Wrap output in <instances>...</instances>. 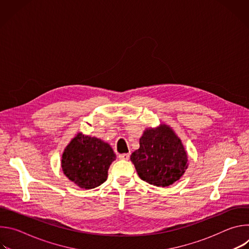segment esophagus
<instances>
[{
  "instance_id": "obj_1",
  "label": "esophagus",
  "mask_w": 249,
  "mask_h": 249,
  "mask_svg": "<svg viewBox=\"0 0 249 249\" xmlns=\"http://www.w3.org/2000/svg\"><path fill=\"white\" fill-rule=\"evenodd\" d=\"M129 158H130L129 154H121V155H119V159L122 160H128Z\"/></svg>"
}]
</instances>
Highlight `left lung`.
Wrapping results in <instances>:
<instances>
[{"instance_id": "left-lung-1", "label": "left lung", "mask_w": 249, "mask_h": 249, "mask_svg": "<svg viewBox=\"0 0 249 249\" xmlns=\"http://www.w3.org/2000/svg\"><path fill=\"white\" fill-rule=\"evenodd\" d=\"M130 159L142 180L160 187L179 180L188 167V156L180 138L162 123L144 131L140 148Z\"/></svg>"}]
</instances>
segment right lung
Returning <instances> with one entry per match:
<instances>
[{
  "label": "right lung",
  "instance_id": "obj_1",
  "mask_svg": "<svg viewBox=\"0 0 249 249\" xmlns=\"http://www.w3.org/2000/svg\"><path fill=\"white\" fill-rule=\"evenodd\" d=\"M116 156L106 142L79 132L66 146L61 159L63 173L83 189L102 184Z\"/></svg>",
  "mask_w": 249,
  "mask_h": 249
}]
</instances>
